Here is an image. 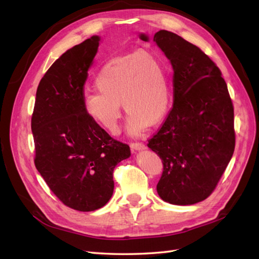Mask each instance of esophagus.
<instances>
[{"label":"esophagus","mask_w":259,"mask_h":259,"mask_svg":"<svg viewBox=\"0 0 259 259\" xmlns=\"http://www.w3.org/2000/svg\"><path fill=\"white\" fill-rule=\"evenodd\" d=\"M130 146L135 150H144V149H146V145L142 144V142H133V144H131Z\"/></svg>","instance_id":"1"}]
</instances>
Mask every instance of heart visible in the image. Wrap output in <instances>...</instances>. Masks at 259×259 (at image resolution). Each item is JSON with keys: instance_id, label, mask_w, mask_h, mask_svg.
Masks as SVG:
<instances>
[{"instance_id": "b5f03b06", "label": "heart", "mask_w": 259, "mask_h": 259, "mask_svg": "<svg viewBox=\"0 0 259 259\" xmlns=\"http://www.w3.org/2000/svg\"><path fill=\"white\" fill-rule=\"evenodd\" d=\"M99 92L82 98L84 113L110 134L118 131L121 102L129 113L130 134L139 135L159 123L170 106V88L164 64L146 50L115 57L103 65L96 79Z\"/></svg>"}]
</instances>
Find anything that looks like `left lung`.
<instances>
[{"label": "left lung", "instance_id": "obj_1", "mask_svg": "<svg viewBox=\"0 0 259 259\" xmlns=\"http://www.w3.org/2000/svg\"><path fill=\"white\" fill-rule=\"evenodd\" d=\"M153 41L174 69L172 108L148 140L163 164L157 191L169 203L194 205L212 194L233 157V101L221 70L197 46L166 30Z\"/></svg>", "mask_w": 259, "mask_h": 259}]
</instances>
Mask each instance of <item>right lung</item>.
Returning <instances> with one entry per match:
<instances>
[{
	"mask_svg": "<svg viewBox=\"0 0 259 259\" xmlns=\"http://www.w3.org/2000/svg\"><path fill=\"white\" fill-rule=\"evenodd\" d=\"M100 37L70 49L43 75L31 119L34 164L59 200L79 211L103 207L113 194V170L130 157L126 144L113 139L83 111L88 70Z\"/></svg>",
	"mask_w": 259,
	"mask_h": 259,
	"instance_id": "1",
	"label": "right lung"
}]
</instances>
